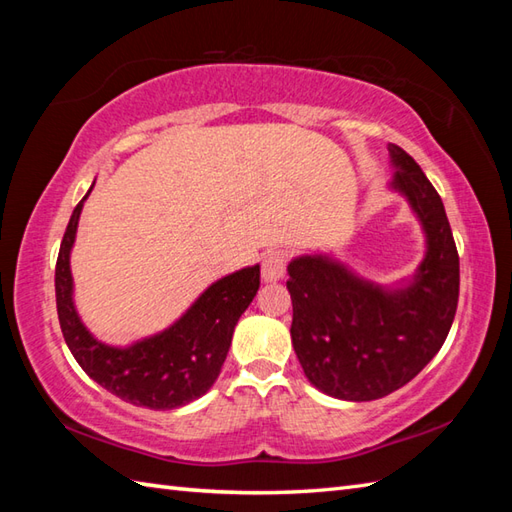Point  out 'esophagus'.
<instances>
[{"instance_id": "1", "label": "esophagus", "mask_w": 512, "mask_h": 512, "mask_svg": "<svg viewBox=\"0 0 512 512\" xmlns=\"http://www.w3.org/2000/svg\"><path fill=\"white\" fill-rule=\"evenodd\" d=\"M286 266H288V253L284 248L268 250L262 259V279L264 281H279L286 275Z\"/></svg>"}]
</instances>
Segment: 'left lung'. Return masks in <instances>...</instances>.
<instances>
[{
	"instance_id": "8db88e82",
	"label": "left lung",
	"mask_w": 512,
	"mask_h": 512,
	"mask_svg": "<svg viewBox=\"0 0 512 512\" xmlns=\"http://www.w3.org/2000/svg\"><path fill=\"white\" fill-rule=\"evenodd\" d=\"M394 178L427 237L416 275L396 288L352 273L330 255L288 264L292 347L323 394L383 398L422 372L447 339L458 308L460 257L438 191L405 149L389 143Z\"/></svg>"
}]
</instances>
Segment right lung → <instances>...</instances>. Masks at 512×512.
I'll return each instance as SVG.
<instances>
[{
    "mask_svg": "<svg viewBox=\"0 0 512 512\" xmlns=\"http://www.w3.org/2000/svg\"><path fill=\"white\" fill-rule=\"evenodd\" d=\"M88 195L72 211L54 270L63 339L83 372L121 400L162 411L189 405L220 376L235 325L259 290V266L217 279L167 330L127 347L105 345L85 328L72 299L70 253Z\"/></svg>",
    "mask_w": 512,
    "mask_h": 512,
    "instance_id": "1",
    "label": "right lung"
}]
</instances>
